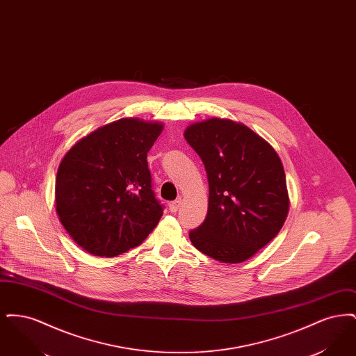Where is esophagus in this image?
<instances>
[{
    "instance_id": "34e87169",
    "label": "esophagus",
    "mask_w": 356,
    "mask_h": 356,
    "mask_svg": "<svg viewBox=\"0 0 356 356\" xmlns=\"http://www.w3.org/2000/svg\"><path fill=\"white\" fill-rule=\"evenodd\" d=\"M180 205H181V200H180V199H179V200H175V202H170V212H177V211H179V208H180Z\"/></svg>"
}]
</instances>
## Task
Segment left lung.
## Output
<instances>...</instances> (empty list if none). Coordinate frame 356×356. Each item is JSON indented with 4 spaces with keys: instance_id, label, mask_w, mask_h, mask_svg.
Returning <instances> with one entry per match:
<instances>
[{
    "instance_id": "obj_1",
    "label": "left lung",
    "mask_w": 356,
    "mask_h": 356,
    "mask_svg": "<svg viewBox=\"0 0 356 356\" xmlns=\"http://www.w3.org/2000/svg\"><path fill=\"white\" fill-rule=\"evenodd\" d=\"M184 137L200 156L209 186L207 218L189 238L215 260L243 263L267 245L287 219L282 160L263 137L232 120L191 124Z\"/></svg>"
}]
</instances>
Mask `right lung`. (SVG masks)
Wrapping results in <instances>:
<instances>
[{
	"instance_id": "add662e5",
	"label": "right lung",
	"mask_w": 356,
	"mask_h": 356,
	"mask_svg": "<svg viewBox=\"0 0 356 356\" xmlns=\"http://www.w3.org/2000/svg\"><path fill=\"white\" fill-rule=\"evenodd\" d=\"M164 125L127 118L80 138L56 177V212L84 251L113 257L140 245L159 224L147 153Z\"/></svg>"
}]
</instances>
